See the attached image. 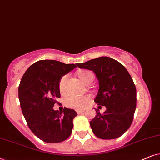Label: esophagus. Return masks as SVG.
Masks as SVG:
<instances>
[{
    "mask_svg": "<svg viewBox=\"0 0 160 160\" xmlns=\"http://www.w3.org/2000/svg\"><path fill=\"white\" fill-rule=\"evenodd\" d=\"M83 112H84L83 110H77V113L78 114H82L83 113Z\"/></svg>",
    "mask_w": 160,
    "mask_h": 160,
    "instance_id": "34e87169",
    "label": "esophagus"
}]
</instances>
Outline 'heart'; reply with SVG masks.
I'll list each match as a JSON object with an SVG mask.
<instances>
[{"label": "heart", "instance_id": "heart-1", "mask_svg": "<svg viewBox=\"0 0 160 160\" xmlns=\"http://www.w3.org/2000/svg\"><path fill=\"white\" fill-rule=\"evenodd\" d=\"M78 77L84 83L89 84L93 81V74L91 72L83 70L78 72ZM68 76L64 75L61 79L59 82V88L61 92H64L66 89V83H67ZM90 102V97L88 96H71L65 100V104L67 107L74 108L76 110H82L88 105Z\"/></svg>", "mask_w": 160, "mask_h": 160}]
</instances>
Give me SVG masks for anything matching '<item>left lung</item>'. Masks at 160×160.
I'll list each match as a JSON object with an SVG mask.
<instances>
[{"mask_svg": "<svg viewBox=\"0 0 160 160\" xmlns=\"http://www.w3.org/2000/svg\"><path fill=\"white\" fill-rule=\"evenodd\" d=\"M77 65L94 72L99 81L94 101L106 107L103 115L94 108L97 115L90 121L93 134L104 140L119 138L131 126L136 109V88L130 74L121 63L109 57Z\"/></svg>", "mask_w": 160, "mask_h": 160, "instance_id": "left-lung-1", "label": "left lung"}]
</instances>
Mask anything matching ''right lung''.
Masks as SVG:
<instances>
[{
	"mask_svg": "<svg viewBox=\"0 0 160 160\" xmlns=\"http://www.w3.org/2000/svg\"><path fill=\"white\" fill-rule=\"evenodd\" d=\"M77 67L54 60H41L23 74L18 88L21 110L30 129L44 142L55 143L67 140L72 133L74 110L53 109L60 98L61 78Z\"/></svg>",
	"mask_w": 160,
	"mask_h": 160,
	"instance_id": "add662e5",
	"label": "right lung"
}]
</instances>
